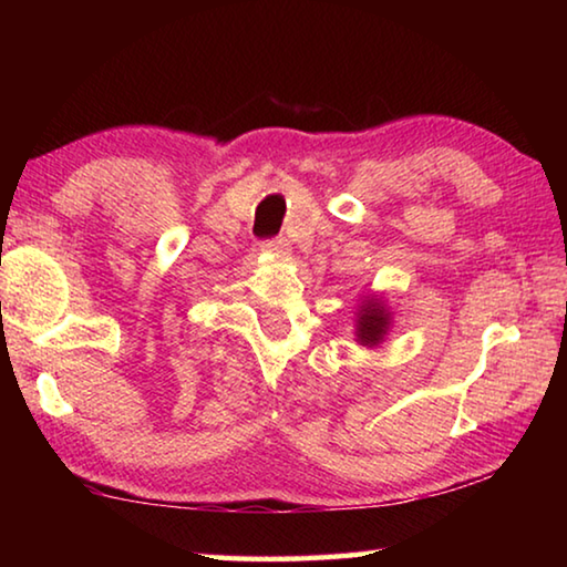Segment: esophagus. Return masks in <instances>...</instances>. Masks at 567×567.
Wrapping results in <instances>:
<instances>
[{"label":"esophagus","mask_w":567,"mask_h":567,"mask_svg":"<svg viewBox=\"0 0 567 567\" xmlns=\"http://www.w3.org/2000/svg\"><path fill=\"white\" fill-rule=\"evenodd\" d=\"M265 252H272V255H287L290 252V243H287L285 237H275V239H265L262 243Z\"/></svg>","instance_id":"esophagus-1"}]
</instances>
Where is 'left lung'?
Returning a JSON list of instances; mask_svg holds the SVG:
<instances>
[{
	"label": "left lung",
	"mask_w": 567,
	"mask_h": 567,
	"mask_svg": "<svg viewBox=\"0 0 567 567\" xmlns=\"http://www.w3.org/2000/svg\"><path fill=\"white\" fill-rule=\"evenodd\" d=\"M390 318L385 312V307L380 302H368L362 307L360 320H358V338L362 344H378L382 340V334L388 332Z\"/></svg>",
	"instance_id": "1"
}]
</instances>
